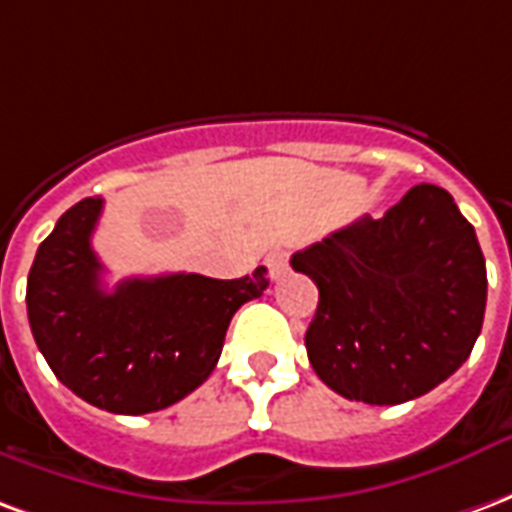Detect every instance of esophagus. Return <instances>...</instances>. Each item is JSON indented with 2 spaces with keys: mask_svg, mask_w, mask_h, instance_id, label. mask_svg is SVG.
I'll use <instances>...</instances> for the list:
<instances>
[{
  "mask_svg": "<svg viewBox=\"0 0 512 512\" xmlns=\"http://www.w3.org/2000/svg\"><path fill=\"white\" fill-rule=\"evenodd\" d=\"M267 267H270L272 278H283L286 270H289V251L275 248V251L267 253Z\"/></svg>",
  "mask_w": 512,
  "mask_h": 512,
  "instance_id": "obj_1",
  "label": "esophagus"
}]
</instances>
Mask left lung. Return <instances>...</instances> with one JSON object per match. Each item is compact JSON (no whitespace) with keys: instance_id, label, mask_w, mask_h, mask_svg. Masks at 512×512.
I'll list each match as a JSON object with an SVG mask.
<instances>
[{"instance_id":"8db88e82","label":"left lung","mask_w":512,"mask_h":512,"mask_svg":"<svg viewBox=\"0 0 512 512\" xmlns=\"http://www.w3.org/2000/svg\"><path fill=\"white\" fill-rule=\"evenodd\" d=\"M319 289L305 333L313 371L349 401L420 398L472 354L486 313V259L453 196L414 185L384 218H360L297 251Z\"/></svg>"}]
</instances>
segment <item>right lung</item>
<instances>
[{"instance_id": "add662e5", "label": "right lung", "mask_w": 512, "mask_h": 512, "mask_svg": "<svg viewBox=\"0 0 512 512\" xmlns=\"http://www.w3.org/2000/svg\"><path fill=\"white\" fill-rule=\"evenodd\" d=\"M103 199L78 201L37 248L26 313L37 349L57 379L87 404L147 414L177 404L218 365L240 305L270 286L267 270L237 281L174 272L103 289L92 251Z\"/></svg>"}]
</instances>
